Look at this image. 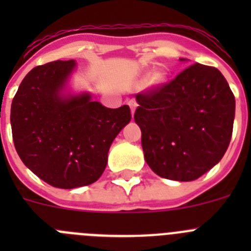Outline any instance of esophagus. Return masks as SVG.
I'll return each instance as SVG.
<instances>
[{"label": "esophagus", "mask_w": 251, "mask_h": 251, "mask_svg": "<svg viewBox=\"0 0 251 251\" xmlns=\"http://www.w3.org/2000/svg\"><path fill=\"white\" fill-rule=\"evenodd\" d=\"M128 104H129V106H130V110H132V114H134V112H136L137 105H138V104H137V101L134 100V99H129V100H128Z\"/></svg>", "instance_id": "obj_1"}]
</instances>
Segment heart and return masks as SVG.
Segmentation results:
<instances>
[{
	"label": "heart",
	"instance_id": "b5f03b06",
	"mask_svg": "<svg viewBox=\"0 0 251 251\" xmlns=\"http://www.w3.org/2000/svg\"><path fill=\"white\" fill-rule=\"evenodd\" d=\"M166 76L163 73H156V74L153 75L152 79H151V83L154 84V85H157V84H162L163 81H165Z\"/></svg>",
	"mask_w": 251,
	"mask_h": 251
}]
</instances>
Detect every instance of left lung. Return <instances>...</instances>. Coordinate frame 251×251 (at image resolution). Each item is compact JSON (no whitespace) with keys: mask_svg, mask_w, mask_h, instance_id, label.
I'll list each match as a JSON object with an SVG mask.
<instances>
[{"mask_svg":"<svg viewBox=\"0 0 251 251\" xmlns=\"http://www.w3.org/2000/svg\"><path fill=\"white\" fill-rule=\"evenodd\" d=\"M136 99L134 121L154 174L194 181L223 158L232 134L235 97L216 68L192 64Z\"/></svg>","mask_w":251,"mask_h":251,"instance_id":"left-lung-1","label":"left lung"}]
</instances>
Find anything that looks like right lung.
<instances>
[{"instance_id": "1", "label": "right lung", "mask_w": 251, "mask_h": 251, "mask_svg": "<svg viewBox=\"0 0 251 251\" xmlns=\"http://www.w3.org/2000/svg\"><path fill=\"white\" fill-rule=\"evenodd\" d=\"M74 60L34 68L11 104L13 145L37 177L57 188L95 182L104 172L110 145L130 122L128 105L110 109L88 93L64 97Z\"/></svg>"}]
</instances>
